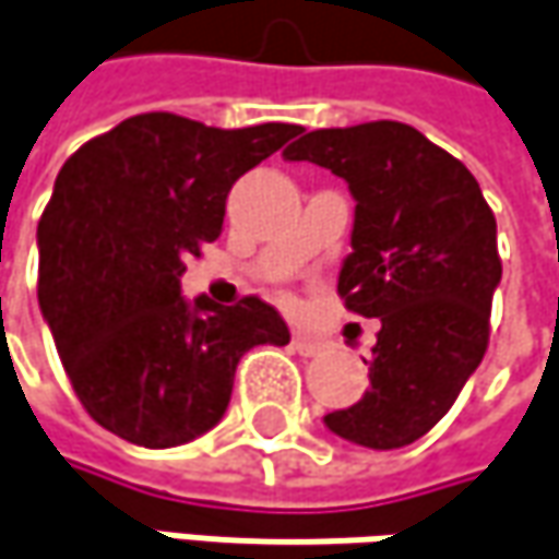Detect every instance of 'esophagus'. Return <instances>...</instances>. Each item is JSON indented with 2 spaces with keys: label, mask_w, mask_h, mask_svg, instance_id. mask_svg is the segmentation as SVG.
I'll return each instance as SVG.
<instances>
[{
  "label": "esophagus",
  "mask_w": 559,
  "mask_h": 559,
  "mask_svg": "<svg viewBox=\"0 0 559 559\" xmlns=\"http://www.w3.org/2000/svg\"><path fill=\"white\" fill-rule=\"evenodd\" d=\"M293 346H295V352H298V355H305V358H311V355H321L323 352L321 340H314V336H305V333H295Z\"/></svg>",
  "instance_id": "1"
}]
</instances>
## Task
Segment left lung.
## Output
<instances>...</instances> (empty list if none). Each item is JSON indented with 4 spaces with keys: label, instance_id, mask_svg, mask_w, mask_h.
Here are the masks:
<instances>
[{
    "label": "left lung",
    "instance_id": "8db88e82",
    "mask_svg": "<svg viewBox=\"0 0 559 559\" xmlns=\"http://www.w3.org/2000/svg\"><path fill=\"white\" fill-rule=\"evenodd\" d=\"M283 156L349 182L352 254L336 293L352 314L380 318L365 361L371 390L323 421L371 450L415 443L450 412L488 352L503 273L493 210L456 156L403 122L301 128Z\"/></svg>",
    "mask_w": 559,
    "mask_h": 559
}]
</instances>
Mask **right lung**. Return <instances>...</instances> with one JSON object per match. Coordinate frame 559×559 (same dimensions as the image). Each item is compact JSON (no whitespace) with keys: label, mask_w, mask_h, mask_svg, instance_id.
Here are the masks:
<instances>
[{"label":"right lung","mask_w":559,"mask_h":559,"mask_svg":"<svg viewBox=\"0 0 559 559\" xmlns=\"http://www.w3.org/2000/svg\"><path fill=\"white\" fill-rule=\"evenodd\" d=\"M295 131L141 112L59 169L37 226V298L74 396L106 431L151 450L188 443L223 418L245 352L289 343L264 298L188 308L179 276L223 233L233 185Z\"/></svg>","instance_id":"1"}]
</instances>
